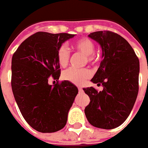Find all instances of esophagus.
<instances>
[{
    "instance_id": "obj_1",
    "label": "esophagus",
    "mask_w": 148,
    "mask_h": 148,
    "mask_svg": "<svg viewBox=\"0 0 148 148\" xmlns=\"http://www.w3.org/2000/svg\"><path fill=\"white\" fill-rule=\"evenodd\" d=\"M79 93H82V92H83V89H82V88L79 87Z\"/></svg>"
}]
</instances>
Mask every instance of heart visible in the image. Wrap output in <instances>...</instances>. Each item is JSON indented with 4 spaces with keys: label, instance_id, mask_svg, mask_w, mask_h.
<instances>
[{
    "label": "heart",
    "instance_id": "heart-1",
    "mask_svg": "<svg viewBox=\"0 0 148 148\" xmlns=\"http://www.w3.org/2000/svg\"><path fill=\"white\" fill-rule=\"evenodd\" d=\"M74 48L79 53L84 54L88 63H92L95 60L94 53L95 50V43L91 40L86 38L76 41L74 44ZM70 58L69 50L67 46L63 44L57 50V59L58 63L61 67H66L69 64ZM91 75L90 70L88 69H69L63 74V78L66 81L72 83L74 84L80 85L85 82Z\"/></svg>",
    "mask_w": 148,
    "mask_h": 148
}]
</instances>
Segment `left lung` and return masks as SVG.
Wrapping results in <instances>:
<instances>
[{"mask_svg":"<svg viewBox=\"0 0 148 148\" xmlns=\"http://www.w3.org/2000/svg\"><path fill=\"white\" fill-rule=\"evenodd\" d=\"M88 37L102 50V60L91 81L102 84L103 90L83 89L90 99L84 113L92 126L113 129L126 121L134 106L139 89V60L129 42L115 32L100 31Z\"/></svg>","mask_w":148,"mask_h":148,"instance_id":"1","label":"left lung"}]
</instances>
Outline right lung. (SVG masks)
<instances>
[{"label":"right lung","instance_id":"right-lung-1","mask_svg":"<svg viewBox=\"0 0 148 148\" xmlns=\"http://www.w3.org/2000/svg\"><path fill=\"white\" fill-rule=\"evenodd\" d=\"M74 34L38 32L22 42L12 59V89L26 121L42 133L55 132L65 126L68 114L78 94L69 81L58 80L60 66L57 50Z\"/></svg>","mask_w":148,"mask_h":148}]
</instances>
